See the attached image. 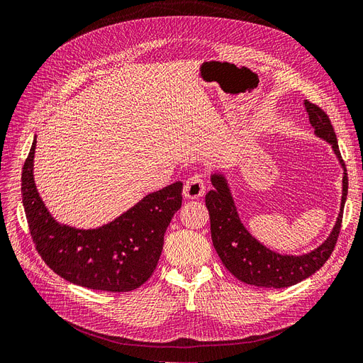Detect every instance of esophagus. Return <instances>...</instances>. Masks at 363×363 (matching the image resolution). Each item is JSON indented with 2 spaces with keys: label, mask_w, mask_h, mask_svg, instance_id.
Here are the masks:
<instances>
[{
  "label": "esophagus",
  "mask_w": 363,
  "mask_h": 363,
  "mask_svg": "<svg viewBox=\"0 0 363 363\" xmlns=\"http://www.w3.org/2000/svg\"><path fill=\"white\" fill-rule=\"evenodd\" d=\"M206 192V183L204 177L201 174H194L189 179L186 180L183 187V195L187 199H198Z\"/></svg>",
  "instance_id": "obj_1"
}]
</instances>
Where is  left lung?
<instances>
[{
  "instance_id": "1",
  "label": "left lung",
  "mask_w": 363,
  "mask_h": 363,
  "mask_svg": "<svg viewBox=\"0 0 363 363\" xmlns=\"http://www.w3.org/2000/svg\"><path fill=\"white\" fill-rule=\"evenodd\" d=\"M303 104L308 111L314 134L330 144L341 167L344 168L342 198L337 223L333 226L329 238L307 255L291 256L275 253L253 238L250 232L244 228L238 217L234 199L230 196L226 179L220 174H213L211 183L214 189L206 195L213 245L226 269L242 283L274 289L294 286L320 269L335 249L342 222L347 191H349V179H347L345 164L341 157L337 135L329 116L307 99Z\"/></svg>"
}]
</instances>
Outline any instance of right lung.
Here are the masks:
<instances>
[{"label":"right lung","instance_id":"add662e5","mask_svg":"<svg viewBox=\"0 0 363 363\" xmlns=\"http://www.w3.org/2000/svg\"><path fill=\"white\" fill-rule=\"evenodd\" d=\"M35 140L22 171V202L35 249L48 267L69 283L94 291L129 292L156 269L165 230L182 207L183 183L144 196L137 206L98 229L60 225L34 184Z\"/></svg>","mask_w":363,"mask_h":363}]
</instances>
